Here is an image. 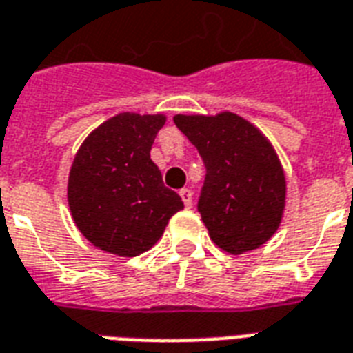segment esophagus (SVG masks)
<instances>
[{
  "label": "esophagus",
  "instance_id": "obj_1",
  "mask_svg": "<svg viewBox=\"0 0 353 353\" xmlns=\"http://www.w3.org/2000/svg\"><path fill=\"white\" fill-rule=\"evenodd\" d=\"M179 196L183 200L185 208H192V192L189 189H181L179 190Z\"/></svg>",
  "mask_w": 353,
  "mask_h": 353
}]
</instances>
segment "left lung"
I'll list each match as a JSON object with an SVG mask.
<instances>
[{
    "instance_id": "left-lung-1",
    "label": "left lung",
    "mask_w": 353,
    "mask_h": 353,
    "mask_svg": "<svg viewBox=\"0 0 353 353\" xmlns=\"http://www.w3.org/2000/svg\"><path fill=\"white\" fill-rule=\"evenodd\" d=\"M205 166L198 211L216 247L243 254L268 241L281 226L286 177L262 132L232 112L174 117Z\"/></svg>"
}]
</instances>
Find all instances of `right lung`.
Here are the masks:
<instances>
[{"label": "right lung", "mask_w": 353, "mask_h": 353, "mask_svg": "<svg viewBox=\"0 0 353 353\" xmlns=\"http://www.w3.org/2000/svg\"><path fill=\"white\" fill-rule=\"evenodd\" d=\"M164 121L163 114H117L83 140L72 161L70 215L101 250L138 256L161 239L170 216L183 210L150 157Z\"/></svg>", "instance_id": "right-lung-1"}]
</instances>
